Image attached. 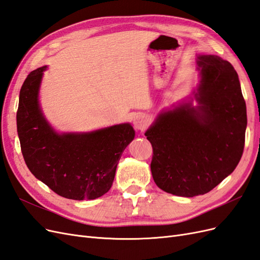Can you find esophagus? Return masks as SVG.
Segmentation results:
<instances>
[{
  "label": "esophagus",
  "instance_id": "34e87169",
  "mask_svg": "<svg viewBox=\"0 0 260 260\" xmlns=\"http://www.w3.org/2000/svg\"><path fill=\"white\" fill-rule=\"evenodd\" d=\"M146 125H147V119L145 116L139 114L133 117V127H135L137 130L143 131L146 128Z\"/></svg>",
  "mask_w": 260,
  "mask_h": 260
}]
</instances>
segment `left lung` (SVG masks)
<instances>
[{
	"label": "left lung",
	"instance_id": "left-lung-1",
	"mask_svg": "<svg viewBox=\"0 0 260 260\" xmlns=\"http://www.w3.org/2000/svg\"><path fill=\"white\" fill-rule=\"evenodd\" d=\"M191 95L162 111L145 132L152 176L162 191L183 198L208 193L241 159L247 125L239 76L217 55H198ZM196 105H193V103Z\"/></svg>",
	"mask_w": 260,
	"mask_h": 260
}]
</instances>
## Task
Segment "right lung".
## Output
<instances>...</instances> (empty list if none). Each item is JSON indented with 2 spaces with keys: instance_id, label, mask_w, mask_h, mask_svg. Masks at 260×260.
<instances>
[{
  "instance_id": "right-lung-1",
  "label": "right lung",
  "mask_w": 260,
  "mask_h": 260,
  "mask_svg": "<svg viewBox=\"0 0 260 260\" xmlns=\"http://www.w3.org/2000/svg\"><path fill=\"white\" fill-rule=\"evenodd\" d=\"M48 66L31 72L19 93L17 132L27 167L52 191L69 200H95L109 191L118 161L136 132L129 122L90 132L55 130L39 101Z\"/></svg>"
}]
</instances>
